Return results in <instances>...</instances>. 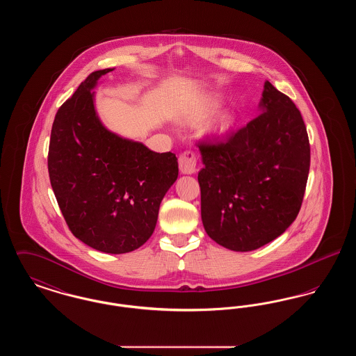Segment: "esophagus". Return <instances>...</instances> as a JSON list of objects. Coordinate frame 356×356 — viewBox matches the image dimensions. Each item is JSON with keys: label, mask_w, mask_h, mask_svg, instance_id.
Wrapping results in <instances>:
<instances>
[{"label": "esophagus", "mask_w": 356, "mask_h": 356, "mask_svg": "<svg viewBox=\"0 0 356 356\" xmlns=\"http://www.w3.org/2000/svg\"><path fill=\"white\" fill-rule=\"evenodd\" d=\"M196 154L192 152L191 149H186L179 156V168L180 172L184 175H192L196 172Z\"/></svg>", "instance_id": "esophagus-1"}]
</instances>
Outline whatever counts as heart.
I'll list each match as a JSON object with an SVG mask.
<instances>
[{
    "mask_svg": "<svg viewBox=\"0 0 356 356\" xmlns=\"http://www.w3.org/2000/svg\"><path fill=\"white\" fill-rule=\"evenodd\" d=\"M216 108H218V102H215V100H208V102H203V104H202L199 108H196L195 111H192V112L188 115V120H189V121H197V120L205 119V118H208L209 115H212V113L216 111ZM232 122H234L232 116L227 115V116H224L212 129H213L215 132H224V131H227V129L232 125Z\"/></svg>",
    "mask_w": 356,
    "mask_h": 356,
    "instance_id": "1",
    "label": "heart"
}]
</instances>
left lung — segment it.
Returning <instances> with one entry per match:
<instances>
[{
  "instance_id": "obj_1",
  "label": "left lung",
  "mask_w": 356,
  "mask_h": 356,
  "mask_svg": "<svg viewBox=\"0 0 356 356\" xmlns=\"http://www.w3.org/2000/svg\"><path fill=\"white\" fill-rule=\"evenodd\" d=\"M260 106L228 138L207 135L197 143L204 229L238 252L266 245L293 222L309 172V140L296 105L266 81Z\"/></svg>"
}]
</instances>
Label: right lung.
Wrapping results in <instances>:
<instances>
[{"label":"right lung","mask_w":356,"mask_h":356,"mask_svg":"<svg viewBox=\"0 0 356 356\" xmlns=\"http://www.w3.org/2000/svg\"><path fill=\"white\" fill-rule=\"evenodd\" d=\"M111 70L90 73L58 108L48 170L70 232L97 251L125 254L152 236L179 164L172 152H153L104 128L92 89Z\"/></svg>","instance_id":"1"}]
</instances>
